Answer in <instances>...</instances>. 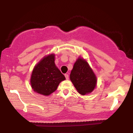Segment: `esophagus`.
<instances>
[{
    "instance_id": "esophagus-1",
    "label": "esophagus",
    "mask_w": 133,
    "mask_h": 133,
    "mask_svg": "<svg viewBox=\"0 0 133 133\" xmlns=\"http://www.w3.org/2000/svg\"><path fill=\"white\" fill-rule=\"evenodd\" d=\"M64 76H65V79H66L67 80H68V79H69V75H68V74H65Z\"/></svg>"
}]
</instances>
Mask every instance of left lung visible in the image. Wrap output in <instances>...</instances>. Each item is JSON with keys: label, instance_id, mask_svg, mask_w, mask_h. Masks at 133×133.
Listing matches in <instances>:
<instances>
[{"label": "left lung", "instance_id": "8db88e82", "mask_svg": "<svg viewBox=\"0 0 133 133\" xmlns=\"http://www.w3.org/2000/svg\"><path fill=\"white\" fill-rule=\"evenodd\" d=\"M70 79L76 90L82 95L89 94L96 88L97 78L86 61L79 57L74 63Z\"/></svg>", "mask_w": 133, "mask_h": 133}]
</instances>
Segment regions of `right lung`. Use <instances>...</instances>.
I'll return each instance as SVG.
<instances>
[{"label": "right lung", "instance_id": "obj_1", "mask_svg": "<svg viewBox=\"0 0 133 133\" xmlns=\"http://www.w3.org/2000/svg\"><path fill=\"white\" fill-rule=\"evenodd\" d=\"M55 55L45 56L35 65L30 84L36 92L49 96L57 89L59 83L65 80V76L55 64Z\"/></svg>", "mask_w": 133, "mask_h": 133}]
</instances>
